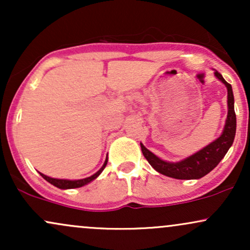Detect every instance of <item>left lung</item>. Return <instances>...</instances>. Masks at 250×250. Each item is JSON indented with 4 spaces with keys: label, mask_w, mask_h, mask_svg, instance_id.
<instances>
[{
    "label": "left lung",
    "mask_w": 250,
    "mask_h": 250,
    "mask_svg": "<svg viewBox=\"0 0 250 250\" xmlns=\"http://www.w3.org/2000/svg\"><path fill=\"white\" fill-rule=\"evenodd\" d=\"M215 76L221 82L225 83L228 89V115H227L225 129L219 139L215 140L207 147L201 149L200 151L195 153L191 156L187 157L181 162L171 163L166 162L159 159L156 155L149 151L147 148L141 143V149L143 156L149 162V165L160 174L166 176L173 177L177 180H195L201 179L205 175L210 173L213 169L219 165L221 160L225 157V155L233 145L236 133V115L234 110V95L231 85L223 79L219 71L215 70Z\"/></svg>",
    "instance_id": "1"
}]
</instances>
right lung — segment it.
Returning <instances> with one entry per match:
<instances>
[{"label": "right lung", "mask_w": 250, "mask_h": 250, "mask_svg": "<svg viewBox=\"0 0 250 250\" xmlns=\"http://www.w3.org/2000/svg\"><path fill=\"white\" fill-rule=\"evenodd\" d=\"M107 162H108V160L105 159L104 165L102 166V168L100 169V170L97 171V173H95L94 175H91L90 177H87V179H82V180H74V181H71V180H60V179H53V177L45 176V175H43V174H41V173H40V174H41V176H42L43 179H44L45 181H48V182L51 183V185L55 186V187L60 188V189H73V188H79V187H82V186L87 185V183L90 182V181L95 180L96 177L99 176V175L102 173L103 169L105 168V166H107Z\"/></svg>", "instance_id": "1"}]
</instances>
